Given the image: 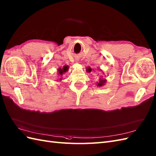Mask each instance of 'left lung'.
<instances>
[{"label": "left lung", "instance_id": "left-lung-1", "mask_svg": "<svg viewBox=\"0 0 156 156\" xmlns=\"http://www.w3.org/2000/svg\"><path fill=\"white\" fill-rule=\"evenodd\" d=\"M98 70H99L100 71H101L102 73V74H104V73L102 71L101 69H98ZM87 71H88V72H89V73H90V72L91 71H92V69H91V68H90V67H87ZM102 77H103V76H102V75L100 76L99 80H98V81H97V82L96 83L97 86L98 87H101L104 86V85L106 84V83H107V80H106L105 79L102 78Z\"/></svg>", "mask_w": 156, "mask_h": 156}]
</instances>
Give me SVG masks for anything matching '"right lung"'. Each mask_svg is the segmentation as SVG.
<instances>
[{"label":"right lung","instance_id":"obj_1","mask_svg":"<svg viewBox=\"0 0 156 156\" xmlns=\"http://www.w3.org/2000/svg\"><path fill=\"white\" fill-rule=\"evenodd\" d=\"M68 69H69V67H68L67 66H63L62 68L59 67L58 69V75H59V76H60V77H62L63 75L66 72H67L68 71ZM62 78H60L59 81H62Z\"/></svg>","mask_w":156,"mask_h":156}]
</instances>
